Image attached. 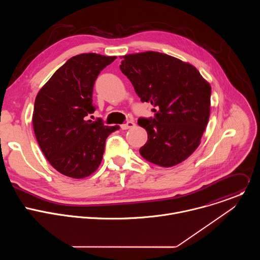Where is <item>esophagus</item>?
<instances>
[{"label":"esophagus","instance_id":"esophagus-1","mask_svg":"<svg viewBox=\"0 0 260 260\" xmlns=\"http://www.w3.org/2000/svg\"><path fill=\"white\" fill-rule=\"evenodd\" d=\"M135 126V122L134 121H127L126 123H123V124H121L120 125V127H121V129H128V128H132V127H134Z\"/></svg>","mask_w":260,"mask_h":260}]
</instances>
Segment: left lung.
<instances>
[{"instance_id": "left-lung-1", "label": "left lung", "mask_w": 260, "mask_h": 260, "mask_svg": "<svg viewBox=\"0 0 260 260\" xmlns=\"http://www.w3.org/2000/svg\"><path fill=\"white\" fill-rule=\"evenodd\" d=\"M120 70L141 101L155 107L153 118H139L148 135L140 154L170 168L189 157L201 143L210 116L211 86L190 63L146 51L122 56Z\"/></svg>"}]
</instances>
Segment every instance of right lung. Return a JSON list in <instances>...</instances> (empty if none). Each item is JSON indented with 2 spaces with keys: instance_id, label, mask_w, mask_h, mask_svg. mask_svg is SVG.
Returning <instances> with one entry per match:
<instances>
[{
  "instance_id": "add662e5",
  "label": "right lung",
  "mask_w": 260,
  "mask_h": 260,
  "mask_svg": "<svg viewBox=\"0 0 260 260\" xmlns=\"http://www.w3.org/2000/svg\"><path fill=\"white\" fill-rule=\"evenodd\" d=\"M116 56L82 53L67 60L40 89L35 100L32 126L49 164L60 174L81 179L100 166L108 136L119 126L87 119L94 82Z\"/></svg>"
}]
</instances>
